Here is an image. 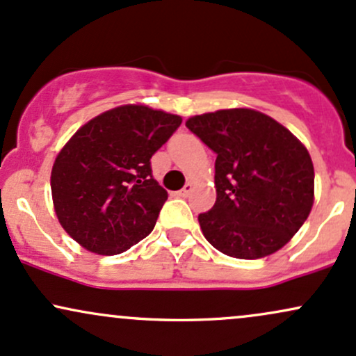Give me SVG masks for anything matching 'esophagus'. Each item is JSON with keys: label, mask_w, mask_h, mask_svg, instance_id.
Listing matches in <instances>:
<instances>
[{"label": "esophagus", "mask_w": 356, "mask_h": 356, "mask_svg": "<svg viewBox=\"0 0 356 356\" xmlns=\"http://www.w3.org/2000/svg\"><path fill=\"white\" fill-rule=\"evenodd\" d=\"M192 192V184L191 182H187L186 186L182 187L181 191H179V195H181V197H187V195H189Z\"/></svg>", "instance_id": "34e87169"}]
</instances>
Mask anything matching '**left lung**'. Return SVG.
Here are the masks:
<instances>
[{"mask_svg":"<svg viewBox=\"0 0 356 356\" xmlns=\"http://www.w3.org/2000/svg\"><path fill=\"white\" fill-rule=\"evenodd\" d=\"M186 127L218 155V197L199 214L206 239L239 259L283 248L313 207L314 169L306 147L275 118L251 108L195 115Z\"/></svg>","mask_w":356,"mask_h":356,"instance_id":"1","label":"left lung"}]
</instances>
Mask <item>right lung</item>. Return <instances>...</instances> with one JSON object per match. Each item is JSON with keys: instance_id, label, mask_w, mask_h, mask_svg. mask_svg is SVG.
Segmentation results:
<instances>
[{"instance_id": "obj_1", "label": "right lung", "mask_w": 356, "mask_h": 356, "mask_svg": "<svg viewBox=\"0 0 356 356\" xmlns=\"http://www.w3.org/2000/svg\"><path fill=\"white\" fill-rule=\"evenodd\" d=\"M181 124L162 110L124 105L76 130L51 169L56 218L76 243L113 256L152 232L167 191L150 159Z\"/></svg>"}]
</instances>
